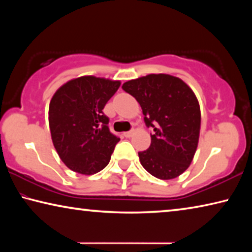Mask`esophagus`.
I'll list each match as a JSON object with an SVG mask.
<instances>
[{
	"instance_id": "34e87169",
	"label": "esophagus",
	"mask_w": 252,
	"mask_h": 252,
	"mask_svg": "<svg viewBox=\"0 0 252 252\" xmlns=\"http://www.w3.org/2000/svg\"><path fill=\"white\" fill-rule=\"evenodd\" d=\"M134 134V130H131V131H127V132H125V133H123V135L126 136V138H131L132 135Z\"/></svg>"
}]
</instances>
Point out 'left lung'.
Listing matches in <instances>:
<instances>
[{"label":"left lung","instance_id":"left-lung-1","mask_svg":"<svg viewBox=\"0 0 252 252\" xmlns=\"http://www.w3.org/2000/svg\"><path fill=\"white\" fill-rule=\"evenodd\" d=\"M122 89L141 105L144 122L153 127L151 144L139 152L142 167L153 177L180 176L197 151L201 112L194 92L170 74H148L123 83Z\"/></svg>","mask_w":252,"mask_h":252}]
</instances>
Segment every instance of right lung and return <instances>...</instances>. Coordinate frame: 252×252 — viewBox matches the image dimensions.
I'll return each mask as SVG.
<instances>
[{
	"label": "right lung",
	"mask_w": 252,
	"mask_h": 252,
	"mask_svg": "<svg viewBox=\"0 0 252 252\" xmlns=\"http://www.w3.org/2000/svg\"><path fill=\"white\" fill-rule=\"evenodd\" d=\"M120 81L93 75L67 81L54 93L49 106L53 146L67 168L81 174L104 169L120 139L109 130L104 106Z\"/></svg>",
	"instance_id": "obj_1"
}]
</instances>
